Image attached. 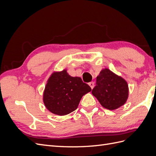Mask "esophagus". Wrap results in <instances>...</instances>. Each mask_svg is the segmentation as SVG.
<instances>
[{
  "label": "esophagus",
  "instance_id": "1",
  "mask_svg": "<svg viewBox=\"0 0 156 156\" xmlns=\"http://www.w3.org/2000/svg\"><path fill=\"white\" fill-rule=\"evenodd\" d=\"M88 84H89V86L90 87V88H91L92 89H93V88H94V82H90V83H88Z\"/></svg>",
  "mask_w": 156,
  "mask_h": 156
}]
</instances>
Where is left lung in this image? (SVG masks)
I'll return each instance as SVG.
<instances>
[{"label": "left lung", "mask_w": 156, "mask_h": 156, "mask_svg": "<svg viewBox=\"0 0 156 156\" xmlns=\"http://www.w3.org/2000/svg\"><path fill=\"white\" fill-rule=\"evenodd\" d=\"M92 94L103 107L115 110L126 103L129 88L125 79L105 68L97 77L96 86L93 88Z\"/></svg>", "instance_id": "left-lung-1"}]
</instances>
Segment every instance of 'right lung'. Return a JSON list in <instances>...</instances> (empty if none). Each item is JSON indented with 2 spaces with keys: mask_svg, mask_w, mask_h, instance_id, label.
<instances>
[{
  "mask_svg": "<svg viewBox=\"0 0 156 156\" xmlns=\"http://www.w3.org/2000/svg\"><path fill=\"white\" fill-rule=\"evenodd\" d=\"M91 88L79 77H72L66 69L54 72L48 79L43 94L45 107L59 116L69 114L77 109L84 94Z\"/></svg>",
  "mask_w": 156,
  "mask_h": 156,
  "instance_id": "add662e5",
  "label": "right lung"
}]
</instances>
